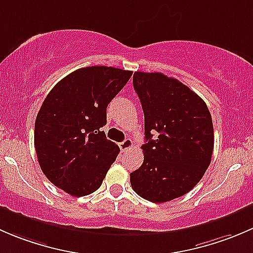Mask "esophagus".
I'll return each mask as SVG.
<instances>
[{"label": "esophagus", "instance_id": "obj_1", "mask_svg": "<svg viewBox=\"0 0 253 253\" xmlns=\"http://www.w3.org/2000/svg\"><path fill=\"white\" fill-rule=\"evenodd\" d=\"M120 149L122 150V152H127V150L131 149L132 147H133V142H132L131 138H126L124 142L120 143Z\"/></svg>", "mask_w": 253, "mask_h": 253}]
</instances>
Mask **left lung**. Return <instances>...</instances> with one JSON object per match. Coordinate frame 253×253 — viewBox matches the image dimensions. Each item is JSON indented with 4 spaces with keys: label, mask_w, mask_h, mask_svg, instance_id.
<instances>
[{
    "label": "left lung",
    "mask_w": 253,
    "mask_h": 253,
    "mask_svg": "<svg viewBox=\"0 0 253 253\" xmlns=\"http://www.w3.org/2000/svg\"><path fill=\"white\" fill-rule=\"evenodd\" d=\"M133 88L144 112V160L129 174L144 200L169 202L186 195L211 160L214 131L206 103L177 79L158 72H134Z\"/></svg>",
    "instance_id": "1"
}]
</instances>
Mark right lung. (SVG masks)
Returning a JSON list of instances; mask_svg holds the SVG:
<instances>
[{
  "label": "right lung",
  "instance_id": "1",
  "mask_svg": "<svg viewBox=\"0 0 253 253\" xmlns=\"http://www.w3.org/2000/svg\"><path fill=\"white\" fill-rule=\"evenodd\" d=\"M132 71L106 66L79 68L61 79L38 112L34 145L45 176L68 195L95 192L120 148L106 139V108Z\"/></svg>",
  "mask_w": 253,
  "mask_h": 253
}]
</instances>
